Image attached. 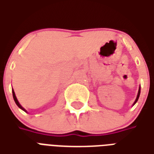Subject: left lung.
I'll return each instance as SVG.
<instances>
[{"label":"left lung","mask_w":154,"mask_h":154,"mask_svg":"<svg viewBox=\"0 0 154 154\" xmlns=\"http://www.w3.org/2000/svg\"><path fill=\"white\" fill-rule=\"evenodd\" d=\"M139 95H140V87H139V91H138V95H137V97H136V100H135V101H134V104H135L136 102H137V101H138V100H139ZM134 105H133V106H134Z\"/></svg>","instance_id":"1"}]
</instances>
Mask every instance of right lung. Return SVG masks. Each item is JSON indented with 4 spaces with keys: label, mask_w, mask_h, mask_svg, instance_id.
Returning a JSON list of instances; mask_svg holds the SVG:
<instances>
[{
    "label": "right lung",
    "mask_w": 154,
    "mask_h": 154,
    "mask_svg": "<svg viewBox=\"0 0 154 154\" xmlns=\"http://www.w3.org/2000/svg\"><path fill=\"white\" fill-rule=\"evenodd\" d=\"M12 94H13V98H14V100H15V104H16V105L18 106L19 108H20V109L24 110V111H26V110H25V109H24V108L21 106V105L19 103L18 100H17V98H16V97H15V91H14V90H12Z\"/></svg>",
    "instance_id": "1"
}]
</instances>
